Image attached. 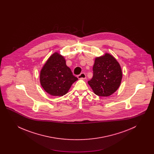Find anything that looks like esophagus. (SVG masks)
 Wrapping results in <instances>:
<instances>
[{"instance_id":"34e87169","label":"esophagus","mask_w":154,"mask_h":154,"mask_svg":"<svg viewBox=\"0 0 154 154\" xmlns=\"http://www.w3.org/2000/svg\"><path fill=\"white\" fill-rule=\"evenodd\" d=\"M77 77H78L79 79H86V75L84 73H82L80 75H79Z\"/></svg>"}]
</instances>
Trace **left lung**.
<instances>
[{
    "mask_svg": "<svg viewBox=\"0 0 154 154\" xmlns=\"http://www.w3.org/2000/svg\"><path fill=\"white\" fill-rule=\"evenodd\" d=\"M93 72V77L88 83L96 95L109 96L119 87L122 78L121 67L110 54L96 58Z\"/></svg>",
    "mask_w": 154,
    "mask_h": 154,
    "instance_id": "1",
    "label": "left lung"
}]
</instances>
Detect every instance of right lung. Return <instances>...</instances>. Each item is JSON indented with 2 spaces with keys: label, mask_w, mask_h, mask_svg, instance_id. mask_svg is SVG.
I'll list each match as a JSON object with an SVG mask.
<instances>
[{
  "label": "right lung",
  "mask_w": 154,
  "mask_h": 154,
  "mask_svg": "<svg viewBox=\"0 0 154 154\" xmlns=\"http://www.w3.org/2000/svg\"><path fill=\"white\" fill-rule=\"evenodd\" d=\"M77 80L66 65L64 57L57 52L48 59L40 74L42 87L46 92L54 96L65 95Z\"/></svg>",
  "instance_id": "right-lung-1"
}]
</instances>
